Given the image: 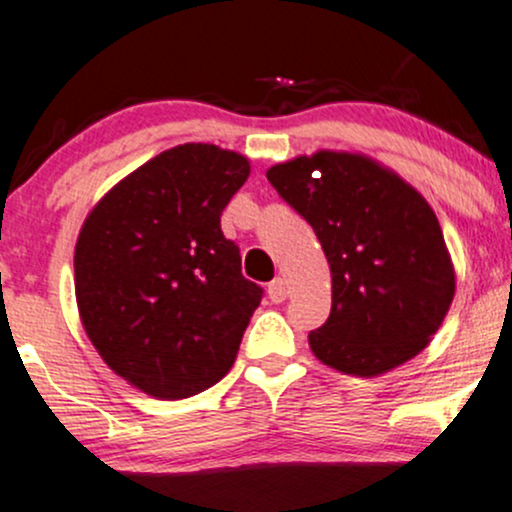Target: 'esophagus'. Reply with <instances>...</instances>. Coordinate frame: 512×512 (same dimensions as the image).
<instances>
[{"mask_svg": "<svg viewBox=\"0 0 512 512\" xmlns=\"http://www.w3.org/2000/svg\"><path fill=\"white\" fill-rule=\"evenodd\" d=\"M268 297H271V302L280 304L287 297V283L283 278H275L273 283H268Z\"/></svg>", "mask_w": 512, "mask_h": 512, "instance_id": "1", "label": "esophagus"}]
</instances>
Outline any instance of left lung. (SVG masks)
I'll use <instances>...</instances> for the list:
<instances>
[{
  "instance_id": "1",
  "label": "left lung",
  "mask_w": 512,
  "mask_h": 512,
  "mask_svg": "<svg viewBox=\"0 0 512 512\" xmlns=\"http://www.w3.org/2000/svg\"><path fill=\"white\" fill-rule=\"evenodd\" d=\"M317 234L331 268V314L309 333L324 365L377 377L416 358L455 297L438 217L375 159L319 149L266 171Z\"/></svg>"
}]
</instances>
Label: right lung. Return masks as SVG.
Returning <instances> with one entry per match:
<instances>
[{"instance_id":"right-lung-1","label":"right lung","mask_w":512,"mask_h":512,"mask_svg":"<svg viewBox=\"0 0 512 512\" xmlns=\"http://www.w3.org/2000/svg\"><path fill=\"white\" fill-rule=\"evenodd\" d=\"M249 174L244 154L188 142L118 181L86 215L74 246L79 319L103 363L154 399L220 382L261 304L220 229Z\"/></svg>"}]
</instances>
